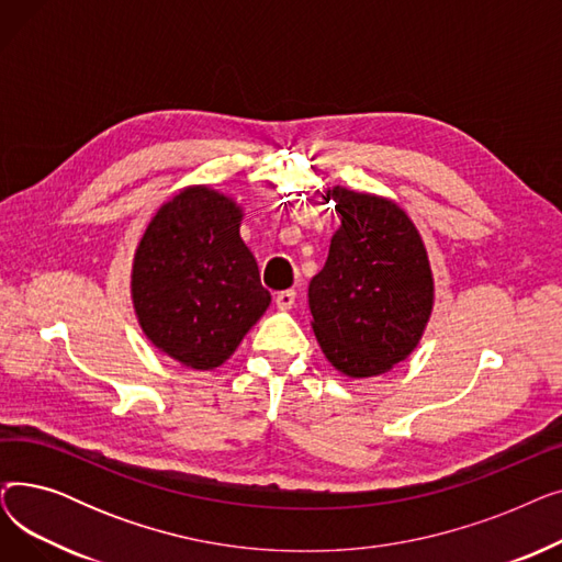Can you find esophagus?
<instances>
[{"mask_svg":"<svg viewBox=\"0 0 562 562\" xmlns=\"http://www.w3.org/2000/svg\"><path fill=\"white\" fill-rule=\"evenodd\" d=\"M276 305H278V310H291L293 305H296V291L293 289L280 291L276 296Z\"/></svg>","mask_w":562,"mask_h":562,"instance_id":"obj_1","label":"esophagus"}]
</instances>
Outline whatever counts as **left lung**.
I'll use <instances>...</instances> for the list:
<instances>
[{"label":"left lung","mask_w":562,"mask_h":562,"mask_svg":"<svg viewBox=\"0 0 562 562\" xmlns=\"http://www.w3.org/2000/svg\"><path fill=\"white\" fill-rule=\"evenodd\" d=\"M341 216L326 266L310 282L312 328L330 364L350 378L387 373L417 348L432 312L426 246L387 198L335 187Z\"/></svg>","instance_id":"8db88e82"}]
</instances>
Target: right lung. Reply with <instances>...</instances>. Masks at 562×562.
<instances>
[{"label": "right lung", "instance_id": "obj_1", "mask_svg": "<svg viewBox=\"0 0 562 562\" xmlns=\"http://www.w3.org/2000/svg\"><path fill=\"white\" fill-rule=\"evenodd\" d=\"M244 212L210 187H187L159 206L132 266L138 326L168 358L221 367L271 305L239 227Z\"/></svg>", "mask_w": 562, "mask_h": 562}]
</instances>
